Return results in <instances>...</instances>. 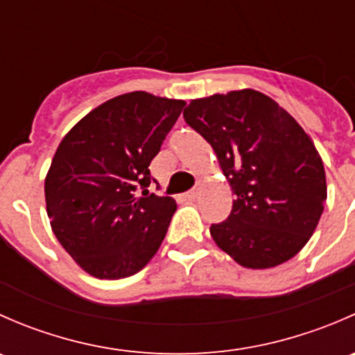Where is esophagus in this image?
Listing matches in <instances>:
<instances>
[{"label": "esophagus", "instance_id": "34e87169", "mask_svg": "<svg viewBox=\"0 0 355 355\" xmlns=\"http://www.w3.org/2000/svg\"><path fill=\"white\" fill-rule=\"evenodd\" d=\"M200 191H202V185L198 184V185H196L194 189H192V191L185 192V199H189V200H194V199H198V196L200 194Z\"/></svg>", "mask_w": 355, "mask_h": 355}]
</instances>
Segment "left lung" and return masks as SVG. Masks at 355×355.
Here are the masks:
<instances>
[{"instance_id": "1", "label": "left lung", "mask_w": 355, "mask_h": 355, "mask_svg": "<svg viewBox=\"0 0 355 355\" xmlns=\"http://www.w3.org/2000/svg\"><path fill=\"white\" fill-rule=\"evenodd\" d=\"M184 118L209 142L235 194L230 216L209 228L216 245L250 270L292 259L327 200L323 159L309 135L254 89L192 99Z\"/></svg>"}]
</instances>
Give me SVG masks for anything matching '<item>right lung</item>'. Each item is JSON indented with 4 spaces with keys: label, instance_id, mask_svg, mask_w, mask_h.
<instances>
[{
    "label": "right lung",
    "instance_id": "obj_1",
    "mask_svg": "<svg viewBox=\"0 0 355 355\" xmlns=\"http://www.w3.org/2000/svg\"><path fill=\"white\" fill-rule=\"evenodd\" d=\"M184 106L127 92L85 114L60 142L44 180L46 211L60 244L92 277H132L159 249L177 202L149 194V164Z\"/></svg>",
    "mask_w": 355,
    "mask_h": 355
}]
</instances>
